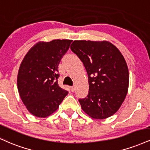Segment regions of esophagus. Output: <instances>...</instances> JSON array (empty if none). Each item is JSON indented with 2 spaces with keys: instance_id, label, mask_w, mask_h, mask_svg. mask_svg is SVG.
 Segmentation results:
<instances>
[{
  "instance_id": "34e87169",
  "label": "esophagus",
  "mask_w": 150,
  "mask_h": 150,
  "mask_svg": "<svg viewBox=\"0 0 150 150\" xmlns=\"http://www.w3.org/2000/svg\"><path fill=\"white\" fill-rule=\"evenodd\" d=\"M70 90H71L72 92H74L75 90V86H71V87H70Z\"/></svg>"
}]
</instances>
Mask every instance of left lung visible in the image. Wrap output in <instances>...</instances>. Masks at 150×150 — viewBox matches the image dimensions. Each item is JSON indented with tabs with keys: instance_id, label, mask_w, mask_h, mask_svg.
Wrapping results in <instances>:
<instances>
[{
	"instance_id": "8db88e82",
	"label": "left lung",
	"mask_w": 150,
	"mask_h": 150,
	"mask_svg": "<svg viewBox=\"0 0 150 150\" xmlns=\"http://www.w3.org/2000/svg\"><path fill=\"white\" fill-rule=\"evenodd\" d=\"M70 49L87 72L89 93L79 99L83 111L96 120L113 115L129 88V69L123 55L108 41L75 40Z\"/></svg>"
}]
</instances>
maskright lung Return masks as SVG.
Instances as JSON below:
<instances>
[{"label": "right lung", "instance_id": "right-lung-1", "mask_svg": "<svg viewBox=\"0 0 150 150\" xmlns=\"http://www.w3.org/2000/svg\"><path fill=\"white\" fill-rule=\"evenodd\" d=\"M72 41L38 42L21 61L17 75L18 91L27 110L34 116L45 118L51 115L68 94L58 84V66Z\"/></svg>", "mask_w": 150, "mask_h": 150}]
</instances>
